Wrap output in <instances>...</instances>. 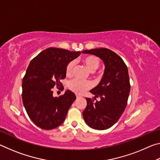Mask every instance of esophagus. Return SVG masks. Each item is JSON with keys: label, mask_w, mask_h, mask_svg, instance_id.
I'll use <instances>...</instances> for the list:
<instances>
[{"label": "esophagus", "mask_w": 160, "mask_h": 160, "mask_svg": "<svg viewBox=\"0 0 160 160\" xmlns=\"http://www.w3.org/2000/svg\"><path fill=\"white\" fill-rule=\"evenodd\" d=\"M76 97H77V98H79V97H80V96L78 95V94H76Z\"/></svg>", "instance_id": "esophagus-1"}]
</instances>
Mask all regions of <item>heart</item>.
Returning a JSON list of instances; mask_svg holds the SVG:
<instances>
[{"label":"heart","instance_id":"1","mask_svg":"<svg viewBox=\"0 0 160 160\" xmlns=\"http://www.w3.org/2000/svg\"><path fill=\"white\" fill-rule=\"evenodd\" d=\"M83 63L90 72H94L98 68L100 62L99 58L94 56H88L83 58ZM75 66V61H71L68 63L66 68V73L67 75H70L73 70ZM68 88L77 94H82L86 90L90 88V84L88 82H83L78 80H74L70 82L68 84Z\"/></svg>","mask_w":160,"mask_h":160}]
</instances>
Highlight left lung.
<instances>
[{
  "instance_id": "1",
  "label": "left lung",
  "mask_w": 160,
  "mask_h": 160,
  "mask_svg": "<svg viewBox=\"0 0 160 160\" xmlns=\"http://www.w3.org/2000/svg\"><path fill=\"white\" fill-rule=\"evenodd\" d=\"M82 53L97 56L105 66L100 82L90 91L95 95L94 99L99 97L100 101L93 102L86 98L84 120L92 128L106 130L117 122L126 109L131 90L128 68L120 56L106 48L85 50Z\"/></svg>"
}]
</instances>
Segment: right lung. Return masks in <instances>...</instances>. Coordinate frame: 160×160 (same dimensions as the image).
<instances>
[{
	"instance_id": "right-lung-1",
	"label": "right lung",
	"mask_w": 160,
	"mask_h": 160,
	"mask_svg": "<svg viewBox=\"0 0 160 160\" xmlns=\"http://www.w3.org/2000/svg\"><path fill=\"white\" fill-rule=\"evenodd\" d=\"M80 53L51 47L42 51L29 64L22 84V102L29 117L39 128L53 129L64 122L76 97L70 90L53 97L52 88L62 86L60 80L66 78L68 63Z\"/></svg>"
}]
</instances>
